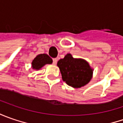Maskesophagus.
Returning a JSON list of instances; mask_svg holds the SVG:
<instances>
[{
    "label": "esophagus",
    "instance_id": "esophagus-1",
    "mask_svg": "<svg viewBox=\"0 0 123 123\" xmlns=\"http://www.w3.org/2000/svg\"><path fill=\"white\" fill-rule=\"evenodd\" d=\"M57 59H56V58H55V59H53V65H56V64H57Z\"/></svg>",
    "mask_w": 123,
    "mask_h": 123
}]
</instances>
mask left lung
<instances>
[{"label": "left lung", "instance_id": "obj_1", "mask_svg": "<svg viewBox=\"0 0 123 123\" xmlns=\"http://www.w3.org/2000/svg\"><path fill=\"white\" fill-rule=\"evenodd\" d=\"M63 81L75 88L84 86L90 81L92 69L86 61L74 59L72 55L67 54L57 62Z\"/></svg>", "mask_w": 123, "mask_h": 123}]
</instances>
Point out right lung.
Segmentation results:
<instances>
[{
	"mask_svg": "<svg viewBox=\"0 0 123 123\" xmlns=\"http://www.w3.org/2000/svg\"><path fill=\"white\" fill-rule=\"evenodd\" d=\"M53 60L48 55L40 54L37 55L32 62V68L36 70L40 69L45 64H52Z\"/></svg>",
	"mask_w": 123,
	"mask_h": 123,
	"instance_id": "right-lung-1",
	"label": "right lung"
}]
</instances>
